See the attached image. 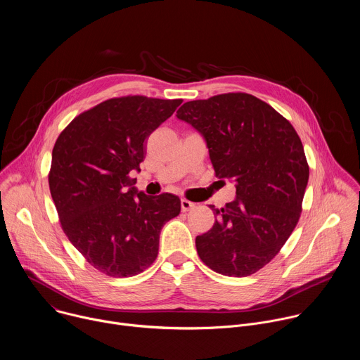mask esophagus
Returning <instances> with one entry per match:
<instances>
[{"mask_svg":"<svg viewBox=\"0 0 360 360\" xmlns=\"http://www.w3.org/2000/svg\"><path fill=\"white\" fill-rule=\"evenodd\" d=\"M192 208H195V203L193 202H191L188 199H181V210H182V212H188Z\"/></svg>","mask_w":360,"mask_h":360,"instance_id":"esophagus-1","label":"esophagus"}]
</instances>
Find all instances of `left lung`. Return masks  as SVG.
<instances>
[{
    "mask_svg": "<svg viewBox=\"0 0 360 360\" xmlns=\"http://www.w3.org/2000/svg\"><path fill=\"white\" fill-rule=\"evenodd\" d=\"M176 117L203 135L215 175L236 188L235 200L211 207L215 224L195 239L200 261L226 276L258 272L300 218L309 165L297 132L269 104L245 92L185 102Z\"/></svg>",
    "mask_w": 360,
    "mask_h": 360,
    "instance_id": "obj_1",
    "label": "left lung"
}]
</instances>
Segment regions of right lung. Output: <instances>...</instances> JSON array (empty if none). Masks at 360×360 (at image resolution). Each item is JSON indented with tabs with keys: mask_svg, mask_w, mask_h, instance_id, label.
<instances>
[{
	"mask_svg": "<svg viewBox=\"0 0 360 360\" xmlns=\"http://www.w3.org/2000/svg\"><path fill=\"white\" fill-rule=\"evenodd\" d=\"M182 99L128 95L75 117L53 149L48 184L61 228L86 262L112 278L143 272L158 256L162 226L181 212L172 193L136 192L145 141Z\"/></svg>",
	"mask_w": 360,
	"mask_h": 360,
	"instance_id": "right-lung-1",
	"label": "right lung"
}]
</instances>
